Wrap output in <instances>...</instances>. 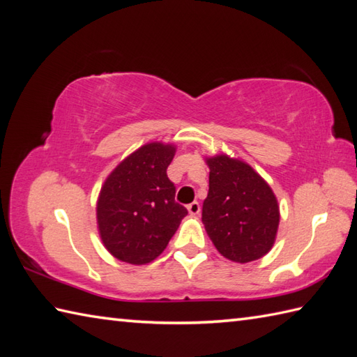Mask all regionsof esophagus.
Returning a JSON list of instances; mask_svg holds the SVG:
<instances>
[{
  "label": "esophagus",
  "mask_w": 357,
  "mask_h": 357,
  "mask_svg": "<svg viewBox=\"0 0 357 357\" xmlns=\"http://www.w3.org/2000/svg\"><path fill=\"white\" fill-rule=\"evenodd\" d=\"M187 208H188V213L193 215V216L199 215V211H201V207H199V202L198 201H193L192 204H188Z\"/></svg>",
  "instance_id": "34e87169"
}]
</instances>
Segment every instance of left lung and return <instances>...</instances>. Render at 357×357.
<instances>
[{"mask_svg": "<svg viewBox=\"0 0 357 357\" xmlns=\"http://www.w3.org/2000/svg\"><path fill=\"white\" fill-rule=\"evenodd\" d=\"M208 195L202 222L216 250L245 264L267 255L275 244L279 207L270 185L252 167L227 155L207 158Z\"/></svg>", "mask_w": 357, "mask_h": 357, "instance_id": "obj_1", "label": "left lung"}]
</instances>
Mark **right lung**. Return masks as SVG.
Here are the masks:
<instances>
[{
    "label": "right lung",
    "instance_id": "right-lung-1",
    "mask_svg": "<svg viewBox=\"0 0 357 357\" xmlns=\"http://www.w3.org/2000/svg\"><path fill=\"white\" fill-rule=\"evenodd\" d=\"M176 147L150 142L127 156L101 188L98 230L116 259L144 265L164 252L188 211L174 201L176 187L167 176Z\"/></svg>",
    "mask_w": 357,
    "mask_h": 357
}]
</instances>
